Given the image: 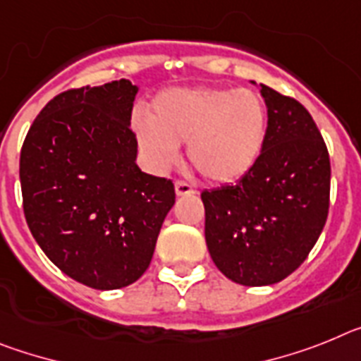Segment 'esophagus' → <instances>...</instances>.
Masks as SVG:
<instances>
[{
  "label": "esophagus",
  "instance_id": "34e87169",
  "mask_svg": "<svg viewBox=\"0 0 361 361\" xmlns=\"http://www.w3.org/2000/svg\"><path fill=\"white\" fill-rule=\"evenodd\" d=\"M174 189H176L178 196H190V194L196 192V189H194L192 185L181 180H178L176 183H174Z\"/></svg>",
  "mask_w": 361,
  "mask_h": 361
}]
</instances>
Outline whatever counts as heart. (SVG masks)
I'll return each mask as SVG.
<instances>
[{"mask_svg": "<svg viewBox=\"0 0 361 361\" xmlns=\"http://www.w3.org/2000/svg\"><path fill=\"white\" fill-rule=\"evenodd\" d=\"M150 167L165 171L187 143V158L212 183H233L252 171L267 140V106L250 89H174L161 92L150 118L133 121Z\"/></svg>", "mask_w": 361, "mask_h": 361, "instance_id": "1", "label": "heart"}]
</instances>
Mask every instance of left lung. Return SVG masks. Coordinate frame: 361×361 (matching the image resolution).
I'll return each instance as SVG.
<instances>
[{"label": "left lung", "instance_id": "1", "mask_svg": "<svg viewBox=\"0 0 361 361\" xmlns=\"http://www.w3.org/2000/svg\"><path fill=\"white\" fill-rule=\"evenodd\" d=\"M267 140L258 163L236 183L205 189V240L212 262L247 287L296 271L324 231L331 159L305 106L262 85Z\"/></svg>", "mask_w": 361, "mask_h": 361}]
</instances>
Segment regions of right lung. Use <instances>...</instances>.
Masks as SVG:
<instances>
[{
  "instance_id": "obj_1",
  "label": "right lung",
  "mask_w": 361,
  "mask_h": 361,
  "mask_svg": "<svg viewBox=\"0 0 361 361\" xmlns=\"http://www.w3.org/2000/svg\"><path fill=\"white\" fill-rule=\"evenodd\" d=\"M137 87L118 80L68 89L30 125L20 156L23 212L59 271L98 290L147 271L174 183L136 165L130 128Z\"/></svg>"
}]
</instances>
